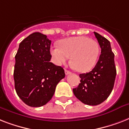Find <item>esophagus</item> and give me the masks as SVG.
<instances>
[{
	"mask_svg": "<svg viewBox=\"0 0 129 129\" xmlns=\"http://www.w3.org/2000/svg\"><path fill=\"white\" fill-rule=\"evenodd\" d=\"M70 73H71V72H70V71L68 70H65V74H66V75L70 74Z\"/></svg>",
	"mask_w": 129,
	"mask_h": 129,
	"instance_id": "34e87169",
	"label": "esophagus"
}]
</instances>
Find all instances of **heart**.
Here are the masks:
<instances>
[{
  "label": "heart",
  "instance_id": "b5f03b06",
  "mask_svg": "<svg viewBox=\"0 0 129 129\" xmlns=\"http://www.w3.org/2000/svg\"><path fill=\"white\" fill-rule=\"evenodd\" d=\"M60 46L55 45L51 49L56 64H63L72 57L73 68L79 72H88L95 66L100 53V47L96 41L86 36H79L63 39Z\"/></svg>",
  "mask_w": 129,
  "mask_h": 129
}]
</instances>
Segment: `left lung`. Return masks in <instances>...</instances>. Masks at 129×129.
<instances>
[{"mask_svg":"<svg viewBox=\"0 0 129 129\" xmlns=\"http://www.w3.org/2000/svg\"><path fill=\"white\" fill-rule=\"evenodd\" d=\"M101 48L98 62L90 72L80 74V84L73 89L74 94L84 104L96 106L107 99L114 87L116 75L114 54L110 41L94 32Z\"/></svg>","mask_w":129,"mask_h":129,"instance_id":"8db88e82","label":"left lung"}]
</instances>
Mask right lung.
Here are the masks:
<instances>
[{
	"label": "right lung",
	"mask_w": 129,
	"mask_h": 129,
	"mask_svg": "<svg viewBox=\"0 0 129 129\" xmlns=\"http://www.w3.org/2000/svg\"><path fill=\"white\" fill-rule=\"evenodd\" d=\"M51 41L35 32L23 39L15 55V88L17 95L29 106L46 104L57 84L65 77L64 70L50 62Z\"/></svg>",
	"instance_id": "right-lung-1"
}]
</instances>
